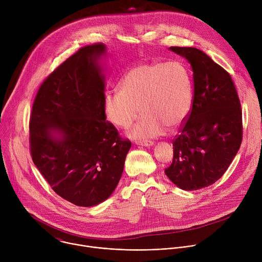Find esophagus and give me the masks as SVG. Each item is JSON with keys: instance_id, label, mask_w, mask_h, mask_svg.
<instances>
[{"instance_id": "esophagus-1", "label": "esophagus", "mask_w": 262, "mask_h": 262, "mask_svg": "<svg viewBox=\"0 0 262 262\" xmlns=\"http://www.w3.org/2000/svg\"><path fill=\"white\" fill-rule=\"evenodd\" d=\"M137 144L144 146V147H151V146H154L155 143L151 141H141V142H137Z\"/></svg>"}]
</instances>
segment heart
I'll use <instances>...</instances> for the list:
<instances>
[{"mask_svg": "<svg viewBox=\"0 0 262 262\" xmlns=\"http://www.w3.org/2000/svg\"><path fill=\"white\" fill-rule=\"evenodd\" d=\"M193 89L189 71L179 62L143 63L132 67L120 82V90L105 94V118L117 127L128 128L134 140L165 134L167 126L179 127L190 115Z\"/></svg>", "mask_w": 262, "mask_h": 262, "instance_id": "obj_1", "label": "heart"}]
</instances>
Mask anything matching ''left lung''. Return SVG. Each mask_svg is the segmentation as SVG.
Returning <instances> with one entry per match:
<instances>
[{"label": "left lung", "mask_w": 262, "mask_h": 262, "mask_svg": "<svg viewBox=\"0 0 262 262\" xmlns=\"http://www.w3.org/2000/svg\"><path fill=\"white\" fill-rule=\"evenodd\" d=\"M191 64L194 98L188 120L173 141L165 170L184 191L211 185L226 172L243 140L241 102L230 74L196 48H169Z\"/></svg>", "instance_id": "left-lung-1"}]
</instances>
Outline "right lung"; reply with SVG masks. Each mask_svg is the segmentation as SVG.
<instances>
[{
	"label": "right lung",
	"instance_id": "1",
	"mask_svg": "<svg viewBox=\"0 0 262 262\" xmlns=\"http://www.w3.org/2000/svg\"><path fill=\"white\" fill-rule=\"evenodd\" d=\"M105 56L95 43L69 57L40 86L30 118L35 166L55 193L84 207L115 191L132 146L105 121Z\"/></svg>",
	"mask_w": 262,
	"mask_h": 262
}]
</instances>
